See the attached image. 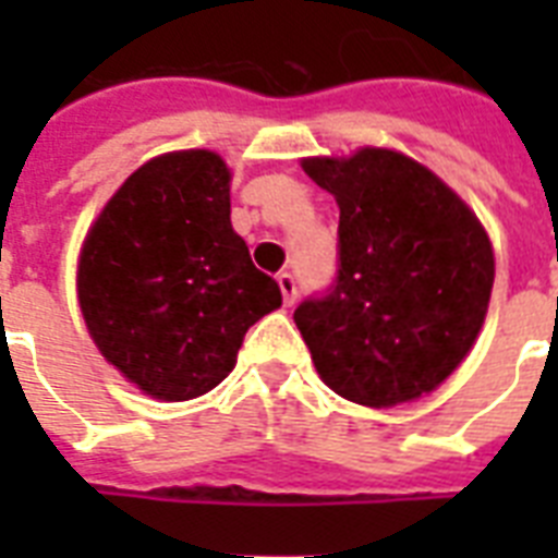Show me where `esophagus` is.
<instances>
[{
	"label": "esophagus",
	"mask_w": 558,
	"mask_h": 558,
	"mask_svg": "<svg viewBox=\"0 0 558 558\" xmlns=\"http://www.w3.org/2000/svg\"><path fill=\"white\" fill-rule=\"evenodd\" d=\"M278 287H280V295H283V304H295V298H298L295 275H289V271H280Z\"/></svg>",
	"instance_id": "esophagus-1"
}]
</instances>
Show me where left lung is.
I'll return each mask as SVG.
<instances>
[{"mask_svg": "<svg viewBox=\"0 0 558 558\" xmlns=\"http://www.w3.org/2000/svg\"><path fill=\"white\" fill-rule=\"evenodd\" d=\"M304 170L339 202L336 278L295 310L315 371L359 405L423 397L481 332L495 280L486 231L402 153L365 147L350 159H306Z\"/></svg>", "mask_w": 558, "mask_h": 558, "instance_id": "obj_1", "label": "left lung"}]
</instances>
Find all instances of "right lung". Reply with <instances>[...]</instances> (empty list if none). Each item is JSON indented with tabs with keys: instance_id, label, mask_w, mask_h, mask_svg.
<instances>
[{
	"instance_id": "right-lung-1",
	"label": "right lung",
	"mask_w": 558,
	"mask_h": 558,
	"mask_svg": "<svg viewBox=\"0 0 558 558\" xmlns=\"http://www.w3.org/2000/svg\"><path fill=\"white\" fill-rule=\"evenodd\" d=\"M228 182L217 153L159 156L118 187L83 243L77 298L92 339L156 399L217 388L248 327L283 301L231 228Z\"/></svg>"
}]
</instances>
